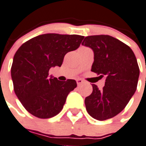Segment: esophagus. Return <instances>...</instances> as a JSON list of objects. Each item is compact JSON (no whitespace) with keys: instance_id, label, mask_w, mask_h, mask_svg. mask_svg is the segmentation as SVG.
I'll use <instances>...</instances> for the list:
<instances>
[{"instance_id":"34e87169","label":"esophagus","mask_w":146,"mask_h":146,"mask_svg":"<svg viewBox=\"0 0 146 146\" xmlns=\"http://www.w3.org/2000/svg\"><path fill=\"white\" fill-rule=\"evenodd\" d=\"M83 82H84V81H83L82 79H77V80H76V83H77L78 86H80V85L82 84Z\"/></svg>"}]
</instances>
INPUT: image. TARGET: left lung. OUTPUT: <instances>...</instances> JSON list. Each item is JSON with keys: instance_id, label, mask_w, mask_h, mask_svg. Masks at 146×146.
I'll return each mask as SVG.
<instances>
[{"instance_id": "obj_1", "label": "left lung", "mask_w": 146, "mask_h": 146, "mask_svg": "<svg viewBox=\"0 0 146 146\" xmlns=\"http://www.w3.org/2000/svg\"><path fill=\"white\" fill-rule=\"evenodd\" d=\"M82 44L94 51L91 70L105 78L102 90L92 85V92L85 99L87 112L98 120L113 117L125 108L137 88L136 56L128 45L108 35L87 36Z\"/></svg>"}]
</instances>
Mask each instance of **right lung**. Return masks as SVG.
<instances>
[{"mask_svg": "<svg viewBox=\"0 0 146 146\" xmlns=\"http://www.w3.org/2000/svg\"><path fill=\"white\" fill-rule=\"evenodd\" d=\"M83 36L48 33L22 44L11 66L15 94L28 112L42 119L52 117L63 109L66 97L77 86L74 80L60 81L49 70L60 66L66 53L77 49Z\"/></svg>", "mask_w": 146, "mask_h": 146, "instance_id": "right-lung-1", "label": "right lung"}]
</instances>
